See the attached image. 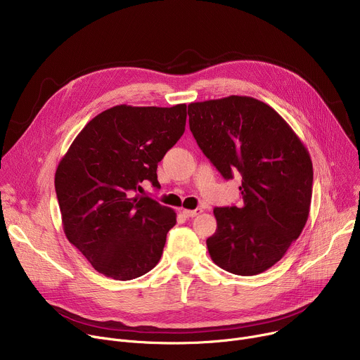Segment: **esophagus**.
<instances>
[{"label":"esophagus","mask_w":360,"mask_h":360,"mask_svg":"<svg viewBox=\"0 0 360 360\" xmlns=\"http://www.w3.org/2000/svg\"><path fill=\"white\" fill-rule=\"evenodd\" d=\"M202 210L201 208H195V210H182V214L185 215V217H195V215L201 214Z\"/></svg>","instance_id":"esophagus-1"}]
</instances>
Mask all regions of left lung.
<instances>
[{
  "mask_svg": "<svg viewBox=\"0 0 360 360\" xmlns=\"http://www.w3.org/2000/svg\"><path fill=\"white\" fill-rule=\"evenodd\" d=\"M189 129L224 179L242 175V207L214 208L215 265L242 276L274 266L300 237L313 195V162L290 124L252 97L191 103Z\"/></svg>",
  "mask_w": 360,
  "mask_h": 360,
  "instance_id": "obj_1",
  "label": "left lung"
}]
</instances>
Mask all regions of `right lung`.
Segmentation results:
<instances>
[{"label":"right lung","instance_id":"right-lung-1","mask_svg":"<svg viewBox=\"0 0 360 360\" xmlns=\"http://www.w3.org/2000/svg\"><path fill=\"white\" fill-rule=\"evenodd\" d=\"M185 123V104L115 105L95 115L59 162L55 188L63 231L95 271L130 281L158 265L176 214L133 193L143 181L160 186L158 163Z\"/></svg>","mask_w":360,"mask_h":360}]
</instances>
